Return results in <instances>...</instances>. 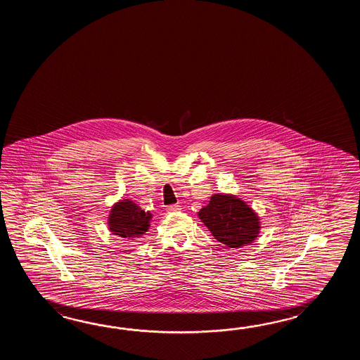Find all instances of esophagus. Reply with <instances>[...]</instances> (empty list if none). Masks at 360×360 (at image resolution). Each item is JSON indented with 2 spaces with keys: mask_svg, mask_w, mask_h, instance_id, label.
Wrapping results in <instances>:
<instances>
[{
  "mask_svg": "<svg viewBox=\"0 0 360 360\" xmlns=\"http://www.w3.org/2000/svg\"><path fill=\"white\" fill-rule=\"evenodd\" d=\"M181 206H179V205H171V206L167 207V211L169 212H176V211H180Z\"/></svg>",
  "mask_w": 360,
  "mask_h": 360,
  "instance_id": "1",
  "label": "esophagus"
}]
</instances>
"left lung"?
<instances>
[{"mask_svg":"<svg viewBox=\"0 0 360 360\" xmlns=\"http://www.w3.org/2000/svg\"><path fill=\"white\" fill-rule=\"evenodd\" d=\"M198 216L214 239L230 248L252 243L260 230L259 217L252 208L229 194H214Z\"/></svg>","mask_w":360,"mask_h":360,"instance_id":"left-lung-1","label":"left lung"}]
</instances>
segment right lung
Instances as JSON below:
<instances>
[{"mask_svg":"<svg viewBox=\"0 0 360 360\" xmlns=\"http://www.w3.org/2000/svg\"><path fill=\"white\" fill-rule=\"evenodd\" d=\"M150 219V212L143 211L130 199H124L113 206L108 224L115 236L131 239L146 233Z\"/></svg>","mask_w":360,"mask_h":360,"instance_id":"add662e5","label":"right lung"}]
</instances>
